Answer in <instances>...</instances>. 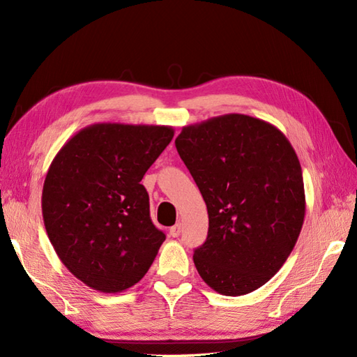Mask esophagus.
Returning a JSON list of instances; mask_svg holds the SVG:
<instances>
[{
  "label": "esophagus",
  "mask_w": 357,
  "mask_h": 357,
  "mask_svg": "<svg viewBox=\"0 0 357 357\" xmlns=\"http://www.w3.org/2000/svg\"><path fill=\"white\" fill-rule=\"evenodd\" d=\"M179 234H181V224L173 225L172 229H170V236H172V238H178Z\"/></svg>",
  "instance_id": "esophagus-1"
}]
</instances>
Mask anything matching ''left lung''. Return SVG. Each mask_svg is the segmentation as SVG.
I'll return each instance as SVG.
<instances>
[{
	"instance_id": "obj_1",
	"label": "left lung",
	"mask_w": 357,
	"mask_h": 357,
	"mask_svg": "<svg viewBox=\"0 0 357 357\" xmlns=\"http://www.w3.org/2000/svg\"><path fill=\"white\" fill-rule=\"evenodd\" d=\"M174 146L208 211L207 239L193 255L199 276L225 296L257 290L304 224V179L290 141L270 123L230 113L184 127Z\"/></svg>"
}]
</instances>
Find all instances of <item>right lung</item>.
Masks as SVG:
<instances>
[{
  "label": "right lung",
  "instance_id": "add662e5",
  "mask_svg": "<svg viewBox=\"0 0 357 357\" xmlns=\"http://www.w3.org/2000/svg\"><path fill=\"white\" fill-rule=\"evenodd\" d=\"M173 135L169 126L93 124L53 158L41 198L45 231L67 270L93 290L139 282L165 241L141 181Z\"/></svg>",
  "mask_w": 357,
  "mask_h": 357
}]
</instances>
